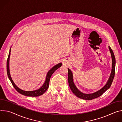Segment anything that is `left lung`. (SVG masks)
<instances>
[{
  "mask_svg": "<svg viewBox=\"0 0 122 122\" xmlns=\"http://www.w3.org/2000/svg\"><path fill=\"white\" fill-rule=\"evenodd\" d=\"M109 48L110 49V51L111 53V55L112 57V70L111 76H110V78L108 80L107 84L104 86L101 89L98 91L97 92H94L91 94H85L79 91L77 88L76 87L74 82H73V74L71 72V71L68 68V83L69 87L72 91V92L74 93V94L78 98H81L85 100H91L93 99L97 98L101 96L102 94L108 89H109L111 87L112 82L113 81V80L114 77L115 75V58L113 52L110 46H109Z\"/></svg>",
  "mask_w": 122,
  "mask_h": 122,
  "instance_id": "obj_1",
  "label": "left lung"
}]
</instances>
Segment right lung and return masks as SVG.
I'll list each match as a JSON object with an SVG mask.
<instances>
[{
    "instance_id": "right-lung-1",
    "label": "right lung",
    "mask_w": 122,
    "mask_h": 122,
    "mask_svg": "<svg viewBox=\"0 0 122 122\" xmlns=\"http://www.w3.org/2000/svg\"><path fill=\"white\" fill-rule=\"evenodd\" d=\"M10 51L11 49H10V52L9 54V56L7 61V75L8 76V77L9 79L10 80V82H11V84H12L13 86L14 87V88L15 89V90L20 93L23 94L24 96H28V97H39L40 96H41L43 93H44L47 90L48 86H49V81L50 77L52 76V75L54 73V72H55L57 69H58L61 66L62 63H60L54 66L53 67L48 71L47 73V74L46 76V79L45 81V82L44 84L43 85V86L41 87L40 89L35 90V91H25L22 90L20 89L19 88H18L15 83L13 82L12 81L10 74V70H9V60H10Z\"/></svg>"
}]
</instances>
